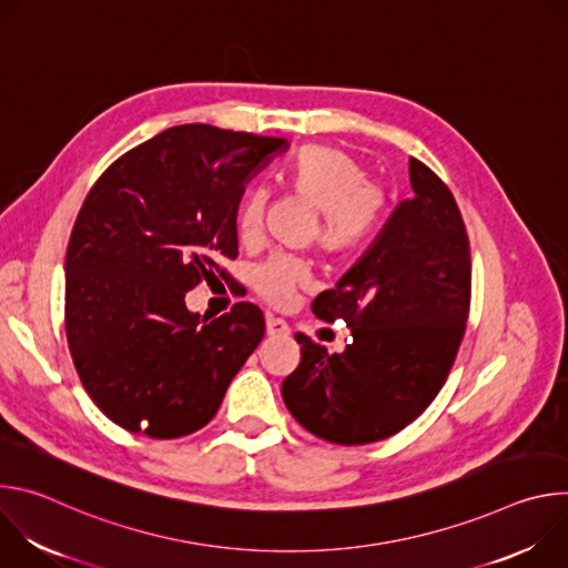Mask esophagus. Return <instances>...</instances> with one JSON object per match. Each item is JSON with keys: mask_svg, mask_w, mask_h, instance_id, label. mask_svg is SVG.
<instances>
[{"mask_svg": "<svg viewBox=\"0 0 568 568\" xmlns=\"http://www.w3.org/2000/svg\"><path fill=\"white\" fill-rule=\"evenodd\" d=\"M267 335L270 337H287L290 335V326H287L283 318L270 314L267 316Z\"/></svg>", "mask_w": 568, "mask_h": 568, "instance_id": "esophagus-1", "label": "esophagus"}]
</instances>
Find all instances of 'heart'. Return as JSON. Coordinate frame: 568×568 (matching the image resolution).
<instances>
[{
	"instance_id": "1",
	"label": "heart",
	"mask_w": 568,
	"mask_h": 568,
	"mask_svg": "<svg viewBox=\"0 0 568 568\" xmlns=\"http://www.w3.org/2000/svg\"><path fill=\"white\" fill-rule=\"evenodd\" d=\"M283 184L318 211L316 242L323 252L344 254L355 250L375 229L382 213V193L368 184L366 173L346 152L331 145H305L281 169ZM267 193L247 189L237 206L240 235H254L265 213ZM310 281L307 270L287 258H272L256 272L261 294L272 303H285L296 287Z\"/></svg>"
}]
</instances>
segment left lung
I'll list each match as a JSON object with an SVG mask.
<instances>
[{
    "mask_svg": "<svg viewBox=\"0 0 568 568\" xmlns=\"http://www.w3.org/2000/svg\"><path fill=\"white\" fill-rule=\"evenodd\" d=\"M402 200L359 261L321 292L312 312L344 318L351 342L331 355L305 335L283 382L290 414L335 445H366L414 423L443 388L465 335L469 242L449 189L409 159Z\"/></svg>",
    "mask_w": 568,
    "mask_h": 568,
    "instance_id": "obj_1",
    "label": "left lung"
}]
</instances>
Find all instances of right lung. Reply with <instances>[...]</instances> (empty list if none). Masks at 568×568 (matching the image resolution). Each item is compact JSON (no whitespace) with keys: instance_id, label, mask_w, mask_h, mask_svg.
<instances>
[{"instance_id":"add662e5","label":"right lung","mask_w":568,"mask_h":568,"mask_svg":"<svg viewBox=\"0 0 568 568\" xmlns=\"http://www.w3.org/2000/svg\"><path fill=\"white\" fill-rule=\"evenodd\" d=\"M287 148L175 125L119 156L90 191L64 258V328L80 382L119 427L150 438L202 429L261 344L258 305L211 318L186 307V292L237 256L245 184Z\"/></svg>"}]
</instances>
